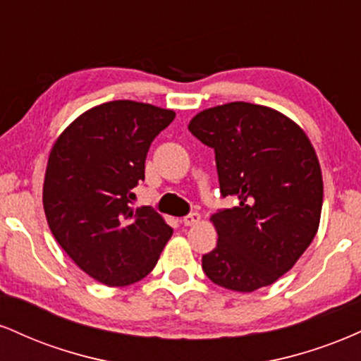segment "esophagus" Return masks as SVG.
Masks as SVG:
<instances>
[{
	"label": "esophagus",
	"instance_id": "1",
	"mask_svg": "<svg viewBox=\"0 0 361 361\" xmlns=\"http://www.w3.org/2000/svg\"><path fill=\"white\" fill-rule=\"evenodd\" d=\"M198 222H200V214H197V212L186 215V217L181 219V224H183V226H186V227H192Z\"/></svg>",
	"mask_w": 361,
	"mask_h": 361
}]
</instances>
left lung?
I'll list each match as a JSON object with an SVG mask.
<instances>
[{
  "instance_id": "left-lung-1",
  "label": "left lung",
  "mask_w": 361,
  "mask_h": 361,
  "mask_svg": "<svg viewBox=\"0 0 361 361\" xmlns=\"http://www.w3.org/2000/svg\"><path fill=\"white\" fill-rule=\"evenodd\" d=\"M188 130L215 151L222 197L239 200L210 217L219 239L202 258L205 275L233 292L271 285L317 234L324 186L316 149L287 115L246 102L198 111Z\"/></svg>"
}]
</instances>
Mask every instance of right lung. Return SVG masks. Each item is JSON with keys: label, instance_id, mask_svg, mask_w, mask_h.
Listing matches in <instances>:
<instances>
[{"label": "right lung", "instance_id": "add662e5", "mask_svg": "<svg viewBox=\"0 0 361 361\" xmlns=\"http://www.w3.org/2000/svg\"><path fill=\"white\" fill-rule=\"evenodd\" d=\"M149 103L117 100L86 110L56 139L42 202L59 246L91 279L126 287L152 271L173 229L149 207L134 209L149 146L175 118Z\"/></svg>", "mask_w": 361, "mask_h": 361}]
</instances>
